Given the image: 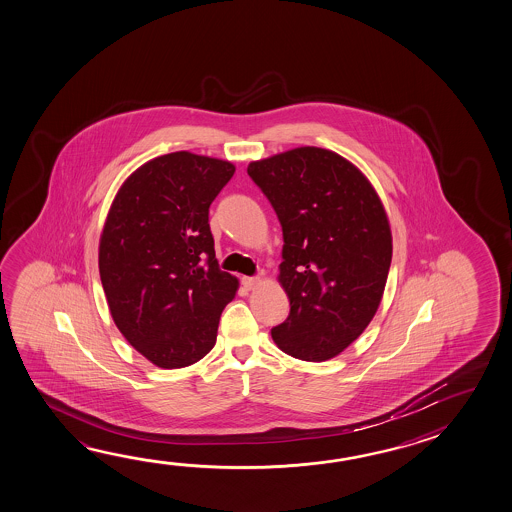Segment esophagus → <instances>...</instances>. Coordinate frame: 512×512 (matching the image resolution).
I'll list each match as a JSON object with an SVG mask.
<instances>
[{
    "label": "esophagus",
    "instance_id": "esophagus-1",
    "mask_svg": "<svg viewBox=\"0 0 512 512\" xmlns=\"http://www.w3.org/2000/svg\"><path fill=\"white\" fill-rule=\"evenodd\" d=\"M241 284H243L246 289H253V287H257L260 284L259 277H243L241 278Z\"/></svg>",
    "mask_w": 512,
    "mask_h": 512
}]
</instances>
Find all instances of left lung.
Instances as JSON below:
<instances>
[{
  "instance_id": "left-lung-1",
  "label": "left lung",
  "mask_w": 512,
  "mask_h": 512,
  "mask_svg": "<svg viewBox=\"0 0 512 512\" xmlns=\"http://www.w3.org/2000/svg\"><path fill=\"white\" fill-rule=\"evenodd\" d=\"M282 226L278 282L286 322L278 349L325 361L347 349L374 318L392 262L385 208L352 163L320 147H298L248 165Z\"/></svg>"
}]
</instances>
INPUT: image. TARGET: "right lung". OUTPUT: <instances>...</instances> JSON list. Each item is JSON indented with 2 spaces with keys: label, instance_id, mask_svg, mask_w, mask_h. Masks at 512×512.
Masks as SVG:
<instances>
[{
  "label": "right lung",
  "instance_id": "right-lung-1",
  "mask_svg": "<svg viewBox=\"0 0 512 512\" xmlns=\"http://www.w3.org/2000/svg\"><path fill=\"white\" fill-rule=\"evenodd\" d=\"M235 167L199 154H165L118 190L100 235L109 311L156 367H189L216 345L237 278L217 264L208 208Z\"/></svg>",
  "mask_w": 512,
  "mask_h": 512
}]
</instances>
